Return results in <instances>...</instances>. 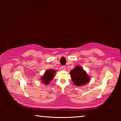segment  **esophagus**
I'll return each mask as SVG.
<instances>
[{
  "instance_id": "1",
  "label": "esophagus",
  "mask_w": 121,
  "mask_h": 121,
  "mask_svg": "<svg viewBox=\"0 0 121 121\" xmlns=\"http://www.w3.org/2000/svg\"><path fill=\"white\" fill-rule=\"evenodd\" d=\"M61 69H62V70H65V66H62L61 67Z\"/></svg>"
}]
</instances>
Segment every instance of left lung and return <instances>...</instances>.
<instances>
[{
    "label": "left lung",
    "instance_id": "1",
    "mask_svg": "<svg viewBox=\"0 0 121 121\" xmlns=\"http://www.w3.org/2000/svg\"><path fill=\"white\" fill-rule=\"evenodd\" d=\"M70 75L71 79L75 85L81 86L86 84L91 80L86 71L80 65H76L70 71Z\"/></svg>",
    "mask_w": 121,
    "mask_h": 121
}]
</instances>
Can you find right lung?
Masks as SVG:
<instances>
[{
    "mask_svg": "<svg viewBox=\"0 0 121 121\" xmlns=\"http://www.w3.org/2000/svg\"><path fill=\"white\" fill-rule=\"evenodd\" d=\"M56 70L54 69H48L45 71L43 75L40 78L41 82L45 85H48L54 78Z\"/></svg>",
    "mask_w": 121,
    "mask_h": 121,
    "instance_id": "right-lung-1",
    "label": "right lung"
}]
</instances>
